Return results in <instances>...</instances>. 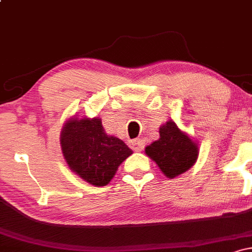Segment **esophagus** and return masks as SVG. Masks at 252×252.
<instances>
[{
	"instance_id": "34e87169",
	"label": "esophagus",
	"mask_w": 252,
	"mask_h": 252,
	"mask_svg": "<svg viewBox=\"0 0 252 252\" xmlns=\"http://www.w3.org/2000/svg\"><path fill=\"white\" fill-rule=\"evenodd\" d=\"M131 146H132V149H134L135 152H142L144 148V143L141 138H136V140L131 141Z\"/></svg>"
}]
</instances>
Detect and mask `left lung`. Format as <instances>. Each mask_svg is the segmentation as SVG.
<instances>
[{
    "label": "left lung",
    "instance_id": "1",
    "mask_svg": "<svg viewBox=\"0 0 252 252\" xmlns=\"http://www.w3.org/2000/svg\"><path fill=\"white\" fill-rule=\"evenodd\" d=\"M158 132L160 138L146 147V154L158 164L163 175L174 179L192 168L198 160V143L173 120L162 124Z\"/></svg>",
    "mask_w": 252,
    "mask_h": 252
}]
</instances>
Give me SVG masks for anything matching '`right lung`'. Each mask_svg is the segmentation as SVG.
<instances>
[{
  "label": "right lung",
  "instance_id": "1",
  "mask_svg": "<svg viewBox=\"0 0 252 252\" xmlns=\"http://www.w3.org/2000/svg\"><path fill=\"white\" fill-rule=\"evenodd\" d=\"M60 146L72 172L96 187L106 186L132 154L122 140L106 134L99 117L68 118L62 129Z\"/></svg>",
  "mask_w": 252,
  "mask_h": 252
}]
</instances>
